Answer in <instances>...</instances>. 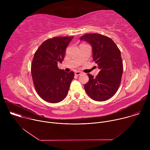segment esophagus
<instances>
[{
    "label": "esophagus",
    "instance_id": "esophagus-1",
    "mask_svg": "<svg viewBox=\"0 0 150 150\" xmlns=\"http://www.w3.org/2000/svg\"><path fill=\"white\" fill-rule=\"evenodd\" d=\"M75 74L76 75H79L81 74V72H79V71H76V72H75Z\"/></svg>",
    "mask_w": 150,
    "mask_h": 150
}]
</instances>
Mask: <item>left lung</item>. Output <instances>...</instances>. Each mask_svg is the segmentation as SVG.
Returning <instances> with one entry per match:
<instances>
[{"label":"left lung","mask_w":150,"mask_h":150,"mask_svg":"<svg viewBox=\"0 0 150 150\" xmlns=\"http://www.w3.org/2000/svg\"><path fill=\"white\" fill-rule=\"evenodd\" d=\"M80 40L91 45L93 60L100 69L96 77L88 74L85 90L95 101L108 100L116 94L121 82L123 68L120 51L110 38L100 34H86Z\"/></svg>","instance_id":"8db88e82"}]
</instances>
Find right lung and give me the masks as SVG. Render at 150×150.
<instances>
[{"mask_svg":"<svg viewBox=\"0 0 150 150\" xmlns=\"http://www.w3.org/2000/svg\"><path fill=\"white\" fill-rule=\"evenodd\" d=\"M74 37H55L45 41L35 52L31 63L34 87L44 100L57 103L68 93L74 73L66 72L57 67L62 63L65 50Z\"/></svg>","mask_w":150,"mask_h":150,"instance_id":"obj_1","label":"right lung"}]
</instances>
